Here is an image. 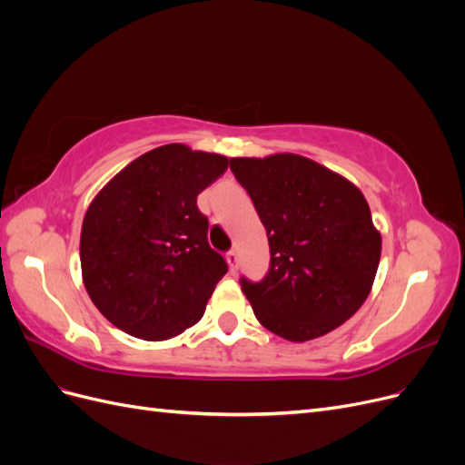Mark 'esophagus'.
<instances>
[{
  "label": "esophagus",
  "instance_id": "34e87169",
  "mask_svg": "<svg viewBox=\"0 0 465 465\" xmlns=\"http://www.w3.org/2000/svg\"><path fill=\"white\" fill-rule=\"evenodd\" d=\"M227 262H229L231 272L234 273L236 267H238V254H236V250H229V252H227Z\"/></svg>",
  "mask_w": 465,
  "mask_h": 465
}]
</instances>
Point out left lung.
Wrapping results in <instances>:
<instances>
[{
	"label": "left lung",
	"mask_w": 465,
	"mask_h": 465,
	"mask_svg": "<svg viewBox=\"0 0 465 465\" xmlns=\"http://www.w3.org/2000/svg\"><path fill=\"white\" fill-rule=\"evenodd\" d=\"M231 171L270 241L267 275L241 279L258 322L294 343L340 328L371 294L382 252L362 192L294 153L234 157Z\"/></svg>",
	"instance_id": "1"
}]
</instances>
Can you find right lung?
Returning <instances> with one entry per match:
<instances>
[{"label": "right lung", "instance_id": "add662e5", "mask_svg": "<svg viewBox=\"0 0 465 465\" xmlns=\"http://www.w3.org/2000/svg\"><path fill=\"white\" fill-rule=\"evenodd\" d=\"M229 159L168 143L147 151L94 195L81 227V273L93 304L125 333L164 341L198 323L221 277L198 195Z\"/></svg>", "mask_w": 465, "mask_h": 465}]
</instances>
